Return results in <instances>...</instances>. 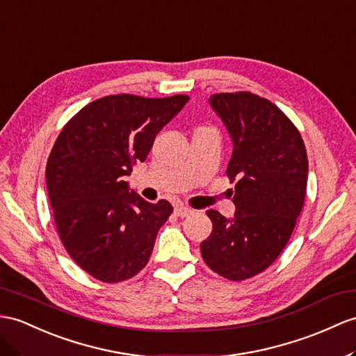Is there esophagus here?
Masks as SVG:
<instances>
[{
  "label": "esophagus",
  "mask_w": 356,
  "mask_h": 356,
  "mask_svg": "<svg viewBox=\"0 0 356 356\" xmlns=\"http://www.w3.org/2000/svg\"><path fill=\"white\" fill-rule=\"evenodd\" d=\"M193 213L195 211L192 210V208H188V207H186L183 204H178L175 207V214L179 216V218H188V216H192Z\"/></svg>",
  "instance_id": "obj_1"
}]
</instances>
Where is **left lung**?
<instances>
[{
  "instance_id": "left-lung-1",
  "label": "left lung",
  "mask_w": 356,
  "mask_h": 356,
  "mask_svg": "<svg viewBox=\"0 0 356 356\" xmlns=\"http://www.w3.org/2000/svg\"><path fill=\"white\" fill-rule=\"evenodd\" d=\"M211 107L232 138L227 168L236 183V214L216 210L201 243L205 264L229 281H245L273 264L287 246L307 195L308 157L299 129L285 113L250 92L214 93Z\"/></svg>"
}]
</instances>
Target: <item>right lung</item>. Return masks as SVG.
Wrapping results in <instances>:
<instances>
[{"label":"right lung","instance_id":"add662e5","mask_svg":"<svg viewBox=\"0 0 356 356\" xmlns=\"http://www.w3.org/2000/svg\"><path fill=\"white\" fill-rule=\"evenodd\" d=\"M187 101V95H110L60 131L45 172L49 204L66 252L93 278L127 281L148 264L173 208L129 192L122 177L146 160L155 136Z\"/></svg>","mask_w":356,"mask_h":356}]
</instances>
